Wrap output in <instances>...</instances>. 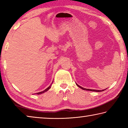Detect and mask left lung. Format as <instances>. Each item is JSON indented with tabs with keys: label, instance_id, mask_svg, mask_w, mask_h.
Masks as SVG:
<instances>
[{
	"label": "left lung",
	"instance_id": "8db88e82",
	"mask_svg": "<svg viewBox=\"0 0 128 128\" xmlns=\"http://www.w3.org/2000/svg\"><path fill=\"white\" fill-rule=\"evenodd\" d=\"M76 85L78 86V87L80 88H81V89H83L84 90H88V91H92V92H103V91H104V90H93V89H88V88H82L81 86H79L78 85H77V84H76Z\"/></svg>",
	"mask_w": 128,
	"mask_h": 128
}]
</instances>
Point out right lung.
Here are the masks:
<instances>
[{
  "label": "right lung",
  "instance_id": "1",
  "mask_svg": "<svg viewBox=\"0 0 128 128\" xmlns=\"http://www.w3.org/2000/svg\"><path fill=\"white\" fill-rule=\"evenodd\" d=\"M51 88V85L49 86V87H48L46 89H45L44 90H43V92H37V93H36V94H42V93H43V92H47V91H48L50 88Z\"/></svg>",
  "mask_w": 128,
  "mask_h": 128
}]
</instances>
